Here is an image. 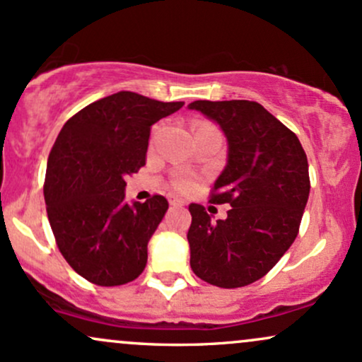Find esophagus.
<instances>
[{
  "mask_svg": "<svg viewBox=\"0 0 362 362\" xmlns=\"http://www.w3.org/2000/svg\"><path fill=\"white\" fill-rule=\"evenodd\" d=\"M168 202H170V206H175V207L184 206V201H182V199L175 197V195H168Z\"/></svg>",
  "mask_w": 362,
  "mask_h": 362,
  "instance_id": "34e87169",
  "label": "esophagus"
}]
</instances>
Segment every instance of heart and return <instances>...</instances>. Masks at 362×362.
Masks as SVG:
<instances>
[{"mask_svg":"<svg viewBox=\"0 0 362 362\" xmlns=\"http://www.w3.org/2000/svg\"><path fill=\"white\" fill-rule=\"evenodd\" d=\"M211 127H214L213 124L201 122L197 124V127H195V132L204 131V129H211ZM172 184L177 190H180V192H189V190H192L195 187V178L192 175H187V173H178V175L173 177Z\"/></svg>","mask_w":362,"mask_h":362,"instance_id":"1","label":"heart"}]
</instances>
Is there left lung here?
Here are the masks:
<instances>
[{
  "mask_svg": "<svg viewBox=\"0 0 362 362\" xmlns=\"http://www.w3.org/2000/svg\"><path fill=\"white\" fill-rule=\"evenodd\" d=\"M189 109L216 120L226 136L228 163L209 202L231 206L218 221L204 206H189L190 267L218 288H242L271 271L298 236L308 160L298 136L260 103L197 100Z\"/></svg>",
  "mask_w": 362,
  "mask_h": 362,
  "instance_id": "8db88e82",
  "label": "left lung"
}]
</instances>
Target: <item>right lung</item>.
<instances>
[{"label":"right lung","mask_w":362,"mask_h":362,"mask_svg":"<svg viewBox=\"0 0 362 362\" xmlns=\"http://www.w3.org/2000/svg\"><path fill=\"white\" fill-rule=\"evenodd\" d=\"M182 105L119 91L62 126L49 153L44 199L57 248L86 281L127 284L146 267L148 242L168 201L155 194L129 206L126 178L146 165L153 124Z\"/></svg>","instance_id":"add662e5"}]
</instances>
